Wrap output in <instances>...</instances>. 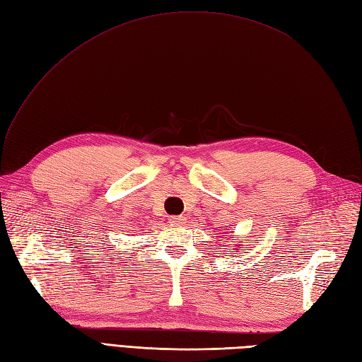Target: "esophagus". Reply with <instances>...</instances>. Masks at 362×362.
Instances as JSON below:
<instances>
[{
	"label": "esophagus",
	"instance_id": "esophagus-1",
	"mask_svg": "<svg viewBox=\"0 0 362 362\" xmlns=\"http://www.w3.org/2000/svg\"><path fill=\"white\" fill-rule=\"evenodd\" d=\"M185 221H187V218H185L183 216H174V217H170V223L174 225V226H180L183 225Z\"/></svg>",
	"mask_w": 362,
	"mask_h": 362
}]
</instances>
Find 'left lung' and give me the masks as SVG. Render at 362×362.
Segmentation results:
<instances>
[{"mask_svg":"<svg viewBox=\"0 0 362 362\" xmlns=\"http://www.w3.org/2000/svg\"><path fill=\"white\" fill-rule=\"evenodd\" d=\"M230 252H237V249H234V251H230Z\"/></svg>","mask_w":362,"mask_h":362,"instance_id":"1","label":"left lung"}]
</instances>
